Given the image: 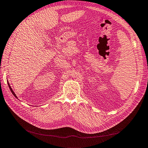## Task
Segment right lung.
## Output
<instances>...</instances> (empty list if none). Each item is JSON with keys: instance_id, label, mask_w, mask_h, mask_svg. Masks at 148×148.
Returning a JSON list of instances; mask_svg holds the SVG:
<instances>
[{"instance_id": "right-lung-1", "label": "right lung", "mask_w": 148, "mask_h": 148, "mask_svg": "<svg viewBox=\"0 0 148 148\" xmlns=\"http://www.w3.org/2000/svg\"><path fill=\"white\" fill-rule=\"evenodd\" d=\"M8 83V86H9V88H10V91H11V92H12V93L13 94V96H14L15 97H16L17 98V96H16V95H15V92H13V91L12 90V88L10 87V84H9V83H8V82H7ZM17 99H18V98H17Z\"/></svg>"}]
</instances>
